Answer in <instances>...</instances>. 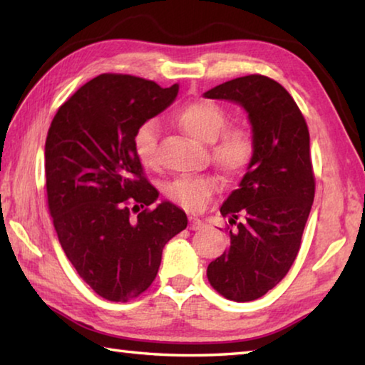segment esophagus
<instances>
[{
	"label": "esophagus",
	"instance_id": "obj_1",
	"mask_svg": "<svg viewBox=\"0 0 365 365\" xmlns=\"http://www.w3.org/2000/svg\"><path fill=\"white\" fill-rule=\"evenodd\" d=\"M190 230H201L202 227H205V222L200 220L197 217H195V215H190Z\"/></svg>",
	"mask_w": 365,
	"mask_h": 365
}]
</instances>
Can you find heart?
<instances>
[{"label": "heart", "instance_id": "b5f03b06", "mask_svg": "<svg viewBox=\"0 0 365 365\" xmlns=\"http://www.w3.org/2000/svg\"><path fill=\"white\" fill-rule=\"evenodd\" d=\"M183 132L202 143H211V158L227 175H242L250 168L256 153L252 132L245 125H227L224 108L209 100H197L177 114ZM135 153L146 168L158 165V123L146 120L133 137ZM217 180L211 175L177 177L165 185L164 193L190 211H201L217 191Z\"/></svg>", "mask_w": 365, "mask_h": 365}]
</instances>
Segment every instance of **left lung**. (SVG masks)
<instances>
[{
  "label": "left lung",
  "instance_id": "8db88e82",
  "mask_svg": "<svg viewBox=\"0 0 365 365\" xmlns=\"http://www.w3.org/2000/svg\"><path fill=\"white\" fill-rule=\"evenodd\" d=\"M205 96L243 106L256 143L240 187L220 207L230 248L207 265V280L227 299L255 301L283 280L301 248L316 193L307 123L292 95L259 73Z\"/></svg>",
  "mask_w": 365,
  "mask_h": 365
}]
</instances>
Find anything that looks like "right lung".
<instances>
[{
  "mask_svg": "<svg viewBox=\"0 0 365 365\" xmlns=\"http://www.w3.org/2000/svg\"><path fill=\"white\" fill-rule=\"evenodd\" d=\"M177 93V83L160 88L153 80L101 73L58 109L48 130L53 225L80 279L108 301L127 302L146 292L165 243L187 228V214L172 202L150 209L159 191L133 146L137 128L170 106Z\"/></svg>",
  "mask_w": 365,
  "mask_h": 365,
  "instance_id": "obj_1",
  "label": "right lung"
}]
</instances>
